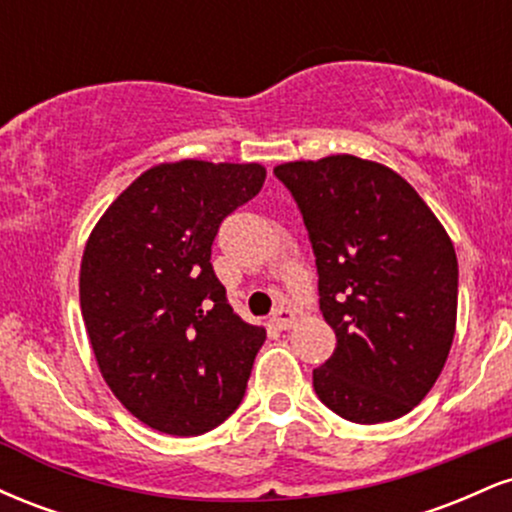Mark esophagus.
<instances>
[{
    "label": "esophagus",
    "instance_id": "1",
    "mask_svg": "<svg viewBox=\"0 0 512 512\" xmlns=\"http://www.w3.org/2000/svg\"><path fill=\"white\" fill-rule=\"evenodd\" d=\"M293 320H296V315H293V310L289 308H276L274 315H272V325L276 327V330H289V327L293 325Z\"/></svg>",
    "mask_w": 512,
    "mask_h": 512
}]
</instances>
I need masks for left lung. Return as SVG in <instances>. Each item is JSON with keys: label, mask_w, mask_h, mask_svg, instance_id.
Masks as SVG:
<instances>
[{"label": "left lung", "mask_w": 512, "mask_h": 512, "mask_svg": "<svg viewBox=\"0 0 512 512\" xmlns=\"http://www.w3.org/2000/svg\"><path fill=\"white\" fill-rule=\"evenodd\" d=\"M315 252L320 310L337 334L313 370L325 407L354 424L404 416L448 361L457 320L452 240L395 170L339 154L276 166Z\"/></svg>", "instance_id": "left-lung-1"}]
</instances>
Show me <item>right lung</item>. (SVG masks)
Listing matches in <instances>:
<instances>
[{"instance_id": "1", "label": "right lung", "mask_w": 512, "mask_h": 512, "mask_svg": "<svg viewBox=\"0 0 512 512\" xmlns=\"http://www.w3.org/2000/svg\"><path fill=\"white\" fill-rule=\"evenodd\" d=\"M264 178L260 163H161L88 238L79 296L93 354L113 395L156 431L199 436L243 402L267 332L233 313L211 245Z\"/></svg>"}]
</instances>
